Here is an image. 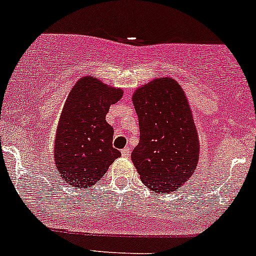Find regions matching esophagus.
<instances>
[{"instance_id":"1","label":"esophagus","mask_w":256,"mask_h":256,"mask_svg":"<svg viewBox=\"0 0 256 256\" xmlns=\"http://www.w3.org/2000/svg\"><path fill=\"white\" fill-rule=\"evenodd\" d=\"M122 154L124 157H130V154H131V148H128V146H126V148H124L122 150Z\"/></svg>"}]
</instances>
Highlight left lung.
<instances>
[{
	"label": "left lung",
	"instance_id": "1",
	"mask_svg": "<svg viewBox=\"0 0 256 256\" xmlns=\"http://www.w3.org/2000/svg\"><path fill=\"white\" fill-rule=\"evenodd\" d=\"M140 136L131 158L142 182L168 194L192 176L200 144L186 96L170 78L154 79L134 94Z\"/></svg>",
	"mask_w": 256,
	"mask_h": 256
}]
</instances>
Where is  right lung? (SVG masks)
<instances>
[{"label":"right lung","instance_id":"1","mask_svg":"<svg viewBox=\"0 0 256 256\" xmlns=\"http://www.w3.org/2000/svg\"><path fill=\"white\" fill-rule=\"evenodd\" d=\"M122 90L85 76L70 90L56 132V166L62 180L74 188H90L122 156L112 146L113 128L106 122L110 106Z\"/></svg>","mask_w":256,"mask_h":256}]
</instances>
